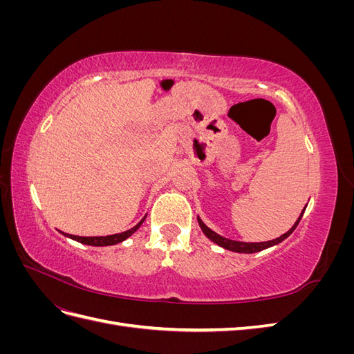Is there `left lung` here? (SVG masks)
Here are the masks:
<instances>
[{"label": "left lung", "mask_w": 354, "mask_h": 354, "mask_svg": "<svg viewBox=\"0 0 354 354\" xmlns=\"http://www.w3.org/2000/svg\"><path fill=\"white\" fill-rule=\"evenodd\" d=\"M306 208H307V205L303 208L301 214H299V217L297 218V221L294 223V226H292L291 229H289L286 233H283L282 236L276 238V239H272V241H267V242H241V241L227 239V238L221 236V234L216 233L214 230H211V229L207 226V224L201 220L199 216H198V223H199V227L202 229L203 234H205V236H207L209 241H212L214 243H217L218 246H221V248L227 250V251H232V252H239V254H254V252H260V251H263V250L270 248V246H274V245H277V243L283 242V241L289 236V234H291V233L295 230V227L298 226V223H299V220H301Z\"/></svg>", "instance_id": "obj_1"}]
</instances>
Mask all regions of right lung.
<instances>
[{"label": "right lung", "instance_id": "obj_1", "mask_svg": "<svg viewBox=\"0 0 354 354\" xmlns=\"http://www.w3.org/2000/svg\"><path fill=\"white\" fill-rule=\"evenodd\" d=\"M146 217H147V214L146 216L138 221L134 227H131V229H128V230H125V232H122V233H115V234H109V236H75V234H68V233H63L65 234L66 238H69V239H73V241H77V242H81V243H84V245H90V246H109V245H116V243H120V242H124L125 239H128L131 236V234L134 233V232H137L138 230V227L142 226V224L145 223V220H146Z\"/></svg>", "mask_w": 354, "mask_h": 354}]
</instances>
